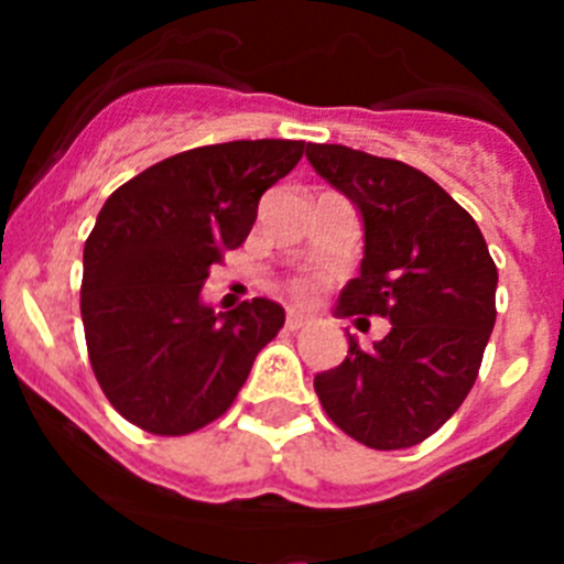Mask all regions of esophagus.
Returning <instances> with one entry per match:
<instances>
[{
	"label": "esophagus",
	"instance_id": "obj_1",
	"mask_svg": "<svg viewBox=\"0 0 564 564\" xmlns=\"http://www.w3.org/2000/svg\"><path fill=\"white\" fill-rule=\"evenodd\" d=\"M307 322H311V313L305 311H299V307H291L288 311V318H285V325L291 327V330H299V327H305Z\"/></svg>",
	"mask_w": 564,
	"mask_h": 564
}]
</instances>
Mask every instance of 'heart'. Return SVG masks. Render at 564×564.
I'll use <instances>...</instances> for the list:
<instances>
[{"mask_svg":"<svg viewBox=\"0 0 564 564\" xmlns=\"http://www.w3.org/2000/svg\"><path fill=\"white\" fill-rule=\"evenodd\" d=\"M296 288L299 291H307V288H311V282H305V279H302V282H296Z\"/></svg>","mask_w":564,"mask_h":564,"instance_id":"b5f03b06","label":"heart"}]
</instances>
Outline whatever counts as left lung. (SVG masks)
<instances>
[{
  "mask_svg": "<svg viewBox=\"0 0 564 564\" xmlns=\"http://www.w3.org/2000/svg\"><path fill=\"white\" fill-rule=\"evenodd\" d=\"M307 161L356 206L361 273L341 288L336 316H383L390 333L313 390L336 423L370 449H406L449 421L475 387L495 330L497 265L480 228L432 177L338 143H307Z\"/></svg>",
  "mask_w": 564,
  "mask_h": 564,
  "instance_id": "8db88e82",
  "label": "left lung"
}]
</instances>
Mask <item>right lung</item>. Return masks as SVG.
Here are the masks:
<instances>
[{
  "label": "right lung",
  "instance_id": "1",
  "mask_svg": "<svg viewBox=\"0 0 564 564\" xmlns=\"http://www.w3.org/2000/svg\"><path fill=\"white\" fill-rule=\"evenodd\" d=\"M302 152V141L268 138L197 147L107 197L84 242L82 322L93 372L129 423L188 435L220 417L285 325L265 296L214 313L203 285Z\"/></svg>",
  "mask_w": 564,
  "mask_h": 564
}]
</instances>
